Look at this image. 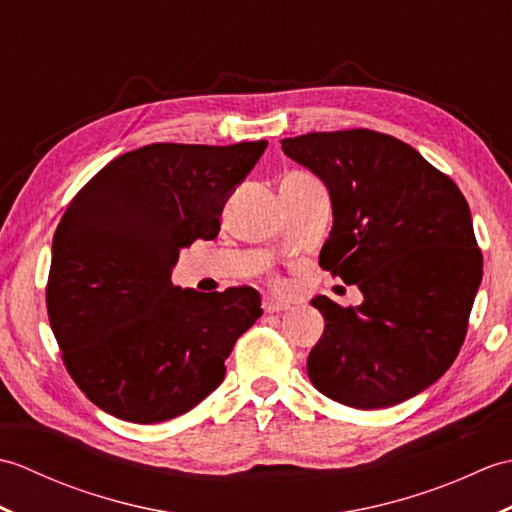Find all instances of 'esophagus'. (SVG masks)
<instances>
[{
    "label": "esophagus",
    "mask_w": 512,
    "mask_h": 512,
    "mask_svg": "<svg viewBox=\"0 0 512 512\" xmlns=\"http://www.w3.org/2000/svg\"><path fill=\"white\" fill-rule=\"evenodd\" d=\"M290 308V303L279 301V299H266L264 301V312H284Z\"/></svg>",
    "instance_id": "obj_1"
}]
</instances>
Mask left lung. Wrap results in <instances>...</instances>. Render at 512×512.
Masks as SVG:
<instances>
[{
  "instance_id": "left-lung-1",
  "label": "left lung",
  "mask_w": 512,
  "mask_h": 512,
  "mask_svg": "<svg viewBox=\"0 0 512 512\" xmlns=\"http://www.w3.org/2000/svg\"><path fill=\"white\" fill-rule=\"evenodd\" d=\"M281 149L330 193L321 268L363 292L356 308L312 299L325 319L308 356L312 385L356 409L418 396L458 356L482 284L462 191L411 145L372 129L284 138Z\"/></svg>"
}]
</instances>
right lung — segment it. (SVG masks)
I'll list each match as a JSON object with an SVG mask.
<instances>
[{"label": "right lung", "instance_id": "right-lung-1", "mask_svg": "<svg viewBox=\"0 0 512 512\" xmlns=\"http://www.w3.org/2000/svg\"><path fill=\"white\" fill-rule=\"evenodd\" d=\"M266 140L154 143L76 193L52 239L48 317L63 363L96 407L136 424L182 416L220 387L235 341L262 317L253 288L173 286L182 248L220 215Z\"/></svg>", "mask_w": 512, "mask_h": 512}]
</instances>
